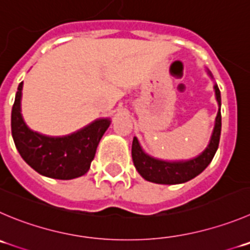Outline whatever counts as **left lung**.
I'll list each match as a JSON object with an SVG mask.
<instances>
[{
  "mask_svg": "<svg viewBox=\"0 0 250 250\" xmlns=\"http://www.w3.org/2000/svg\"><path fill=\"white\" fill-rule=\"evenodd\" d=\"M208 75L213 78L211 71L208 70ZM213 89L218 104L217 116H216L210 142L199 156L185 161H165V159L154 158L142 149L137 137H134L131 148L132 161L135 168L144 179L156 184H182L200 174L210 165L218 148L221 136V93L216 83L213 84Z\"/></svg>",
  "mask_w": 250,
  "mask_h": 250,
  "instance_id": "1",
  "label": "left lung"
}]
</instances>
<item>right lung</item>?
<instances>
[{
  "label": "right lung",
  "instance_id": "obj_1",
  "mask_svg": "<svg viewBox=\"0 0 250 250\" xmlns=\"http://www.w3.org/2000/svg\"><path fill=\"white\" fill-rule=\"evenodd\" d=\"M22 89L21 82L11 116L12 137L22 158L35 172L47 178L68 180L84 175L91 167L102 136L110 125V118L96 119L65 136L39 134L28 127L21 113Z\"/></svg>",
  "mask_w": 250,
  "mask_h": 250
}]
</instances>
